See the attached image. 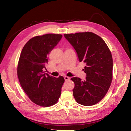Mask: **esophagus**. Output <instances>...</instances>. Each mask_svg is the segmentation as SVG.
<instances>
[{"mask_svg":"<svg viewBox=\"0 0 131 131\" xmlns=\"http://www.w3.org/2000/svg\"><path fill=\"white\" fill-rule=\"evenodd\" d=\"M64 79H65V81H67V80H69L70 79V77H67V76L64 77Z\"/></svg>","mask_w":131,"mask_h":131,"instance_id":"esophagus-1","label":"esophagus"}]
</instances>
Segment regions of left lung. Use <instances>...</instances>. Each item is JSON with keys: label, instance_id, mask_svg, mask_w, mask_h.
<instances>
[{"label": "left lung", "instance_id": "1", "mask_svg": "<svg viewBox=\"0 0 131 131\" xmlns=\"http://www.w3.org/2000/svg\"><path fill=\"white\" fill-rule=\"evenodd\" d=\"M64 37L75 50L79 62L85 63V80L78 77L74 82L73 95L78 104H96L105 97L113 79V58L102 39L91 32L65 34Z\"/></svg>", "mask_w": 131, "mask_h": 131}]
</instances>
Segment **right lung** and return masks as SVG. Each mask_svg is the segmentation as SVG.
Here are the masks:
<instances>
[{
	"mask_svg": "<svg viewBox=\"0 0 131 131\" xmlns=\"http://www.w3.org/2000/svg\"><path fill=\"white\" fill-rule=\"evenodd\" d=\"M61 34L37 36L27 41L22 50L17 66V75L22 88L32 102L48 107L57 102L63 77L44 73L48 56L61 40Z\"/></svg>",
	"mask_w": 131,
	"mask_h": 131,
	"instance_id": "right-lung-1",
	"label": "right lung"
}]
</instances>
